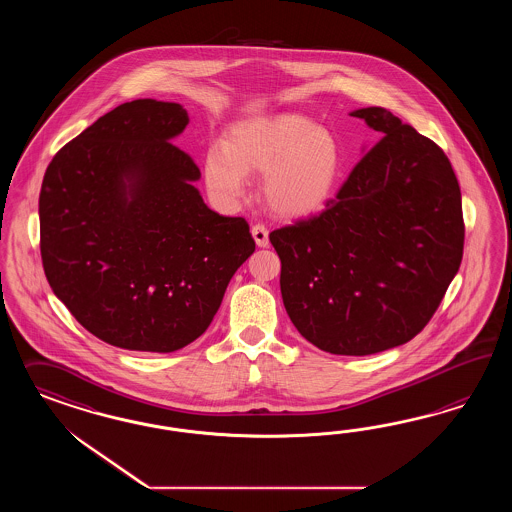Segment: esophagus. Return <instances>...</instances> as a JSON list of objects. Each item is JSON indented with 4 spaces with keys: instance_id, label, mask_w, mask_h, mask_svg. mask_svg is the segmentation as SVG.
<instances>
[{
    "instance_id": "34e87169",
    "label": "esophagus",
    "mask_w": 512,
    "mask_h": 512,
    "mask_svg": "<svg viewBox=\"0 0 512 512\" xmlns=\"http://www.w3.org/2000/svg\"><path fill=\"white\" fill-rule=\"evenodd\" d=\"M251 234H253V238H255V242H257V246L259 248H268V244H270V240H268V229L264 227V225H253L251 227Z\"/></svg>"
}]
</instances>
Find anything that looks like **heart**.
Wrapping results in <instances>:
<instances>
[{
  "instance_id": "1",
  "label": "heart",
  "mask_w": 512,
  "mask_h": 512,
  "mask_svg": "<svg viewBox=\"0 0 512 512\" xmlns=\"http://www.w3.org/2000/svg\"><path fill=\"white\" fill-rule=\"evenodd\" d=\"M343 169L338 139L300 114H276L234 124L223 148L204 157V180L217 202L233 204L246 193V176L264 174L268 208L300 219L325 210Z\"/></svg>"
}]
</instances>
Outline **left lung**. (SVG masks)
Segmentation results:
<instances>
[{
  "mask_svg": "<svg viewBox=\"0 0 512 512\" xmlns=\"http://www.w3.org/2000/svg\"><path fill=\"white\" fill-rule=\"evenodd\" d=\"M381 140L319 216L270 233L296 330L332 355L413 340L464 255L462 193L434 140L381 107L351 112Z\"/></svg>",
  "mask_w": 512,
  "mask_h": 512,
  "instance_id": "8db88e82",
  "label": "left lung"
}]
</instances>
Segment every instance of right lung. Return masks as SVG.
Returning <instances> with one entry per match:
<instances>
[{"label":"right lung","instance_id":"right-lung-1","mask_svg":"<svg viewBox=\"0 0 512 512\" xmlns=\"http://www.w3.org/2000/svg\"><path fill=\"white\" fill-rule=\"evenodd\" d=\"M189 116L137 99L107 112L50 161L39 195L41 259L54 295L114 347L172 353L210 326L255 251L244 217L219 216L176 148Z\"/></svg>","mask_w":512,"mask_h":512}]
</instances>
